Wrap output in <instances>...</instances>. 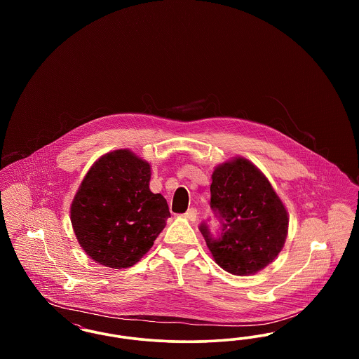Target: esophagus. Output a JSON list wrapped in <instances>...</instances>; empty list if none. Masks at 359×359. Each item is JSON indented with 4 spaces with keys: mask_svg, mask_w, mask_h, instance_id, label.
Instances as JSON below:
<instances>
[{
    "mask_svg": "<svg viewBox=\"0 0 359 359\" xmlns=\"http://www.w3.org/2000/svg\"><path fill=\"white\" fill-rule=\"evenodd\" d=\"M198 210L195 208V207H191V208H188L187 211H186V214H184V218L188 219V221H191V222H194V221H196V218H198Z\"/></svg>",
    "mask_w": 359,
    "mask_h": 359,
    "instance_id": "obj_1",
    "label": "esophagus"
}]
</instances>
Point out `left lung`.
I'll use <instances>...</instances> for the list:
<instances>
[{"label": "left lung", "instance_id": "1", "mask_svg": "<svg viewBox=\"0 0 359 359\" xmlns=\"http://www.w3.org/2000/svg\"><path fill=\"white\" fill-rule=\"evenodd\" d=\"M210 191L219 231L214 237L207 222L199 230L215 262L236 276L264 269L278 256L288 234V212L268 179L238 157L215 168Z\"/></svg>", "mask_w": 359, "mask_h": 359}]
</instances>
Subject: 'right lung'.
Instances as JSON below:
<instances>
[{
  "label": "right lung",
  "instance_id": "obj_1",
  "mask_svg": "<svg viewBox=\"0 0 359 359\" xmlns=\"http://www.w3.org/2000/svg\"><path fill=\"white\" fill-rule=\"evenodd\" d=\"M151 167L128 149L104 154L87 172L71 205V223L98 264L133 266L171 217L167 201L149 189Z\"/></svg>",
  "mask_w": 359,
  "mask_h": 359
}]
</instances>
